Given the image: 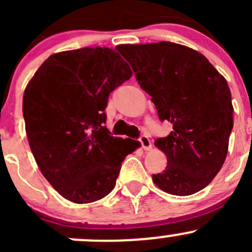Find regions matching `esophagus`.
<instances>
[{"label": "esophagus", "instance_id": "34e87169", "mask_svg": "<svg viewBox=\"0 0 252 252\" xmlns=\"http://www.w3.org/2000/svg\"><path fill=\"white\" fill-rule=\"evenodd\" d=\"M139 140H140L141 146L144 150H151L152 149V144H151V140L149 139V136L141 135Z\"/></svg>", "mask_w": 252, "mask_h": 252}]
</instances>
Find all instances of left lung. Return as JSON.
<instances>
[{"mask_svg":"<svg viewBox=\"0 0 252 252\" xmlns=\"http://www.w3.org/2000/svg\"><path fill=\"white\" fill-rule=\"evenodd\" d=\"M116 48L152 97L158 118L173 124L168 136L155 141L167 156V167L152 180L178 196L200 191L227 157L234 111L227 80L204 55L174 42Z\"/></svg>","mask_w":252,"mask_h":252,"instance_id":"8db88e82","label":"left lung"}]
</instances>
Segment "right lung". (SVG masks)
Here are the masks:
<instances>
[{"instance_id": "obj_1", "label": "right lung", "mask_w": 252, "mask_h": 252, "mask_svg": "<svg viewBox=\"0 0 252 252\" xmlns=\"http://www.w3.org/2000/svg\"><path fill=\"white\" fill-rule=\"evenodd\" d=\"M108 47L50 56L23 96L28 140L40 171L64 199L89 204L108 195L122 162L140 142L111 136L103 124L108 96L131 77Z\"/></svg>"}]
</instances>
